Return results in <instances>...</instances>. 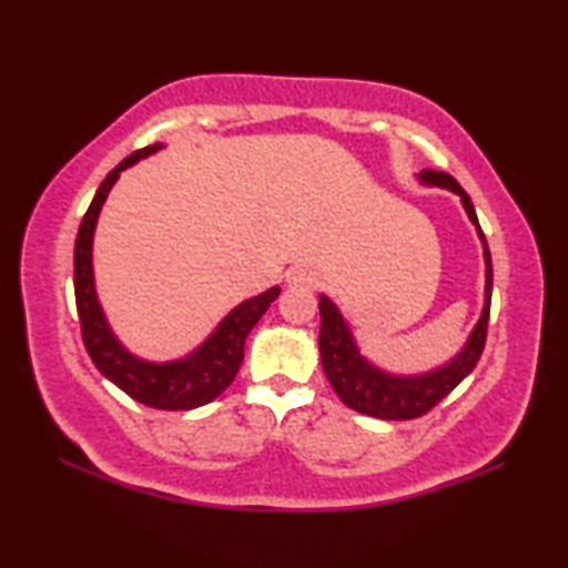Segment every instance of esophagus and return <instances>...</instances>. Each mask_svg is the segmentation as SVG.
<instances>
[{"label": "esophagus", "mask_w": 568, "mask_h": 568, "mask_svg": "<svg viewBox=\"0 0 568 568\" xmlns=\"http://www.w3.org/2000/svg\"><path fill=\"white\" fill-rule=\"evenodd\" d=\"M285 281L291 287H313L318 283V277H315L313 271H307V267H293V271H287Z\"/></svg>", "instance_id": "34e87169"}]
</instances>
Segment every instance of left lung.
Here are the masks:
<instances>
[{"label":"left lung","instance_id":"8db88e82","mask_svg":"<svg viewBox=\"0 0 568 568\" xmlns=\"http://www.w3.org/2000/svg\"><path fill=\"white\" fill-rule=\"evenodd\" d=\"M418 180L423 185L430 187H446L456 192L464 205L470 223L476 225V233L484 245V261H486V293H484V311L480 318L470 331L468 341L458 355H454L446 365L428 373H416V376H398V373H388L371 363L361 353L358 343L353 338L351 325L345 323L338 307L331 297L321 295V363L325 376H328L333 390L345 406L365 413V416L383 418V420H410L428 413L436 403L444 400L450 390H454L460 381H464L484 353L486 345V328H488V313H491V285H494V267H491V253H488L486 235L478 225L476 210L466 190L448 175V172L438 170H423L418 172Z\"/></svg>","mask_w":568,"mask_h":568}]
</instances>
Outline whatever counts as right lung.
<instances>
[{
	"mask_svg": "<svg viewBox=\"0 0 568 568\" xmlns=\"http://www.w3.org/2000/svg\"><path fill=\"white\" fill-rule=\"evenodd\" d=\"M162 150V142L142 148L124 158L114 168L102 185L94 192L88 213L82 217L80 233L74 240V301L77 313H80L82 341L88 348L92 363L104 378L112 381L114 386L122 388L130 398L145 403L150 408L160 410H190L205 403L215 400L233 378L237 376L240 363L245 355V338L255 328V323L263 318L267 307L281 295V287H271L255 297H247L235 305L217 328L197 345L195 351L187 353L185 358L152 363L130 353L112 333L104 311L100 305L98 291H94V271H92V240L94 227H98L100 210L108 200L110 190L118 182L120 172L132 168L134 162Z\"/></svg>",
	"mask_w": 568,
	"mask_h": 568,
	"instance_id": "add662e5",
	"label": "right lung"
}]
</instances>
